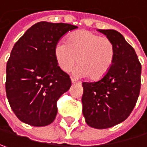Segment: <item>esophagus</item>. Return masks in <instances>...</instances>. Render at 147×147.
Here are the masks:
<instances>
[{"instance_id": "34e87169", "label": "esophagus", "mask_w": 147, "mask_h": 147, "mask_svg": "<svg viewBox=\"0 0 147 147\" xmlns=\"http://www.w3.org/2000/svg\"><path fill=\"white\" fill-rule=\"evenodd\" d=\"M71 82H72V84H76V83H78V82H77L75 78H72V77H71Z\"/></svg>"}]
</instances>
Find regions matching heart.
Listing matches in <instances>:
<instances>
[{
    "label": "heart",
    "instance_id": "heart-1",
    "mask_svg": "<svg viewBox=\"0 0 147 147\" xmlns=\"http://www.w3.org/2000/svg\"><path fill=\"white\" fill-rule=\"evenodd\" d=\"M115 49L112 41L89 30L71 34L67 43L60 41L55 47V57L58 66L69 72L76 62L79 65L74 75L77 77L87 76L91 80H100L112 67Z\"/></svg>",
    "mask_w": 147,
    "mask_h": 147
}]
</instances>
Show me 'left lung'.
I'll use <instances>...</instances> for the list:
<instances>
[{
	"mask_svg": "<svg viewBox=\"0 0 147 147\" xmlns=\"http://www.w3.org/2000/svg\"><path fill=\"white\" fill-rule=\"evenodd\" d=\"M115 49L113 65L102 79L82 82V113L89 126L113 127L129 116L140 90L141 65L134 48L119 32L102 30Z\"/></svg>",
	"mask_w": 147,
	"mask_h": 147,
	"instance_id": "left-lung-1",
	"label": "left lung"
}]
</instances>
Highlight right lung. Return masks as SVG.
I'll return each instance as SVG.
<instances>
[{"mask_svg":"<svg viewBox=\"0 0 147 147\" xmlns=\"http://www.w3.org/2000/svg\"><path fill=\"white\" fill-rule=\"evenodd\" d=\"M77 27L40 22L16 42L7 63L6 92L16 116L28 125L46 126L57 114V101L71 86L57 65L55 47Z\"/></svg>","mask_w":147,"mask_h":147,"instance_id":"add662e5","label":"right lung"}]
</instances>
